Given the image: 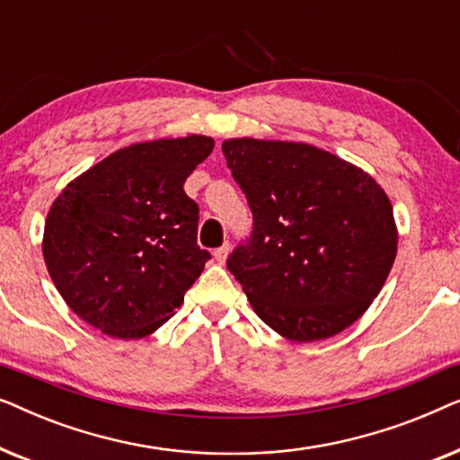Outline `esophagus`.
<instances>
[{
	"label": "esophagus",
	"mask_w": 460,
	"mask_h": 460,
	"mask_svg": "<svg viewBox=\"0 0 460 460\" xmlns=\"http://www.w3.org/2000/svg\"><path fill=\"white\" fill-rule=\"evenodd\" d=\"M228 253H230V243H224L222 247L213 251V257H216L217 263H224L226 260H228Z\"/></svg>",
	"instance_id": "1"
}]
</instances>
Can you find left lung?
<instances>
[{"instance_id": "obj_1", "label": "left lung", "mask_w": 460, "mask_h": 460, "mask_svg": "<svg viewBox=\"0 0 460 460\" xmlns=\"http://www.w3.org/2000/svg\"><path fill=\"white\" fill-rule=\"evenodd\" d=\"M222 153L253 211V236L228 260L251 307L288 341L339 335L381 293L398 253L385 190L305 142L228 137Z\"/></svg>"}]
</instances>
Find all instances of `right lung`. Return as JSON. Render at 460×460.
Masks as SVG:
<instances>
[{
    "mask_svg": "<svg viewBox=\"0 0 460 460\" xmlns=\"http://www.w3.org/2000/svg\"><path fill=\"white\" fill-rule=\"evenodd\" d=\"M213 137L119 148L68 181L49 207L41 251L49 279L81 320L115 339L155 332L184 304L209 253L184 181Z\"/></svg>",
    "mask_w": 460,
    "mask_h": 460,
    "instance_id": "1",
    "label": "right lung"
}]
</instances>
